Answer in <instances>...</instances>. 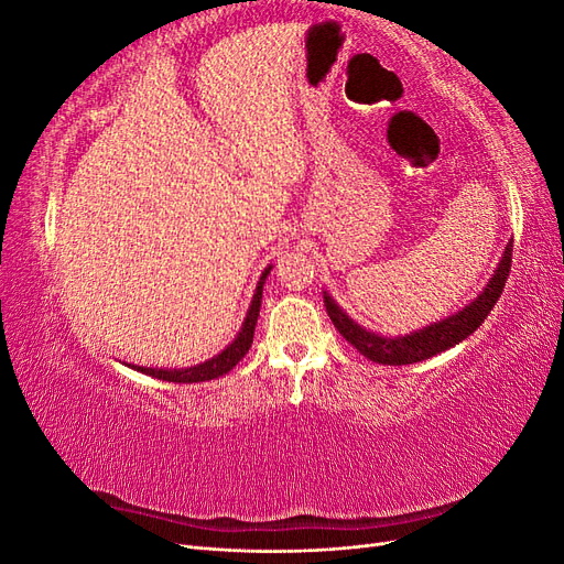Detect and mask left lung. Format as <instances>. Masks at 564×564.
<instances>
[{
	"label": "left lung",
	"mask_w": 564,
	"mask_h": 564,
	"mask_svg": "<svg viewBox=\"0 0 564 564\" xmlns=\"http://www.w3.org/2000/svg\"><path fill=\"white\" fill-rule=\"evenodd\" d=\"M510 259H513V240L506 245L494 275L489 278L482 292L477 294L470 303H466L464 308L456 311L454 315L425 324V327L409 332L404 336H383V334L365 329L362 324H357L344 308H340L327 289L322 292L324 305H327V313L338 334L344 336L350 346L360 350L367 360L377 365H395V367L414 365L454 348L456 344L466 340L477 327H480V324L487 319V315L491 313L494 303L499 301L503 292L508 270H510Z\"/></svg>",
	"instance_id": "left-lung-1"
}]
</instances>
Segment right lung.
Returning a JSON list of instances; mask_svg holds the SVG:
<instances>
[{
    "instance_id": "1",
    "label": "right lung",
    "mask_w": 564,
    "mask_h": 564,
    "mask_svg": "<svg viewBox=\"0 0 564 564\" xmlns=\"http://www.w3.org/2000/svg\"><path fill=\"white\" fill-rule=\"evenodd\" d=\"M270 270H272V263L261 272L259 284H256V292H253L251 303H249L247 317L242 322V329L237 332V336L218 355L209 357V360H204L195 367H185V369H169V367L158 369V367H133V365H129V367L135 369V371H141V373H148V377H152V379L169 381V383H202V381H212V379L224 377V373H228L237 362H240L251 348L256 319H259V311H261L263 284H265V278L270 275Z\"/></svg>"
}]
</instances>
